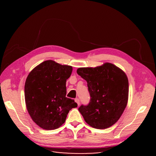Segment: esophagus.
Segmentation results:
<instances>
[{
  "instance_id": "obj_1",
  "label": "esophagus",
  "mask_w": 156,
  "mask_h": 156,
  "mask_svg": "<svg viewBox=\"0 0 156 156\" xmlns=\"http://www.w3.org/2000/svg\"><path fill=\"white\" fill-rule=\"evenodd\" d=\"M75 101H76V103H77L78 105L79 106V105H80V100H79L78 98H76L75 99Z\"/></svg>"
}]
</instances>
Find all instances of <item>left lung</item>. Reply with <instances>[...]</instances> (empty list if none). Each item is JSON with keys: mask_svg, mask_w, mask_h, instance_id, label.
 I'll return each instance as SVG.
<instances>
[{"mask_svg": "<svg viewBox=\"0 0 156 156\" xmlns=\"http://www.w3.org/2000/svg\"><path fill=\"white\" fill-rule=\"evenodd\" d=\"M77 73L87 81L91 96L88 105L78 108L84 121L98 129L114 125L128 102L129 81L126 73L110 62L96 67H80Z\"/></svg>", "mask_w": 156, "mask_h": 156, "instance_id": "1", "label": "left lung"}]
</instances>
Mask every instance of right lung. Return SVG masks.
<instances>
[{"label":"right lung","instance_id":"1","mask_svg":"<svg viewBox=\"0 0 156 156\" xmlns=\"http://www.w3.org/2000/svg\"><path fill=\"white\" fill-rule=\"evenodd\" d=\"M72 66L45 60L27 76L25 100L27 112L37 125L54 130L64 124L69 110L77 107L74 100L66 97V81L72 74Z\"/></svg>","mask_w":156,"mask_h":156}]
</instances>
